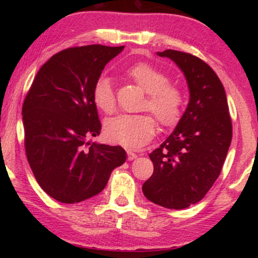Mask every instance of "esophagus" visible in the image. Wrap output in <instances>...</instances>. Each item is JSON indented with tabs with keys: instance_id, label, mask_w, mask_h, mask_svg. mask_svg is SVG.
I'll return each mask as SVG.
<instances>
[{
	"instance_id": "34e87169",
	"label": "esophagus",
	"mask_w": 258,
	"mask_h": 258,
	"mask_svg": "<svg viewBox=\"0 0 258 258\" xmlns=\"http://www.w3.org/2000/svg\"><path fill=\"white\" fill-rule=\"evenodd\" d=\"M126 154H128V161H133L135 160V158H137V154L134 153L133 150H128L126 151Z\"/></svg>"
}]
</instances>
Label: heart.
Masks as SVG:
<instances>
[{"instance_id": "heart-1", "label": "heart", "mask_w": 258, "mask_h": 258, "mask_svg": "<svg viewBox=\"0 0 258 258\" xmlns=\"http://www.w3.org/2000/svg\"><path fill=\"white\" fill-rule=\"evenodd\" d=\"M128 75L147 93L144 109H150L161 124L172 125L179 119L183 107V94L175 84L168 83L167 76L149 63H137L128 70ZM93 101L107 114L114 111L116 100L110 79L102 76L94 84ZM156 121L149 114L111 117L104 123L105 137L112 143L126 148H140L153 139Z\"/></svg>"}]
</instances>
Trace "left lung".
Instances as JSON below:
<instances>
[{
	"label": "left lung",
	"mask_w": 258,
	"mask_h": 258,
	"mask_svg": "<svg viewBox=\"0 0 258 258\" xmlns=\"http://www.w3.org/2000/svg\"><path fill=\"white\" fill-rule=\"evenodd\" d=\"M184 74L189 103L167 140L149 155L154 172L142 190L168 209H184L206 196L216 181L232 137L227 95L216 73L191 54L164 50Z\"/></svg>",
	"instance_id": "left-lung-1"
}]
</instances>
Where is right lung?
Wrapping results in <instances>:
<instances>
[{
	"instance_id": "add662e5",
	"label": "right lung",
	"mask_w": 258,
	"mask_h": 258,
	"mask_svg": "<svg viewBox=\"0 0 258 258\" xmlns=\"http://www.w3.org/2000/svg\"><path fill=\"white\" fill-rule=\"evenodd\" d=\"M123 49L91 44L57 52L38 70L23 102L28 162L41 188L58 202L100 194L126 160L122 147L88 141L102 128L94 84Z\"/></svg>"
}]
</instances>
